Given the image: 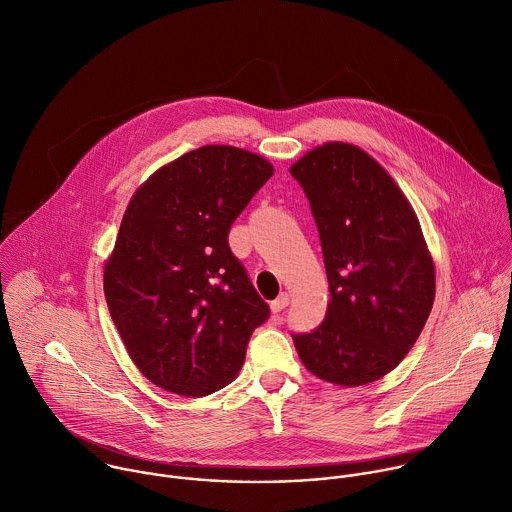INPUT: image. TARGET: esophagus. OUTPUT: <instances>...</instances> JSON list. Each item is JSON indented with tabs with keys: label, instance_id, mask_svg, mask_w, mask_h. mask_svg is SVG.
Returning <instances> with one entry per match:
<instances>
[{
	"label": "esophagus",
	"instance_id": "obj_1",
	"mask_svg": "<svg viewBox=\"0 0 512 512\" xmlns=\"http://www.w3.org/2000/svg\"><path fill=\"white\" fill-rule=\"evenodd\" d=\"M287 305H289V295H287V293H281L275 301H271V311H273V313H281Z\"/></svg>",
	"mask_w": 512,
	"mask_h": 512
}]
</instances>
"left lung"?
I'll use <instances>...</instances> for the list:
<instances>
[{"instance_id": "left-lung-1", "label": "left lung", "mask_w": 512, "mask_h": 512, "mask_svg": "<svg viewBox=\"0 0 512 512\" xmlns=\"http://www.w3.org/2000/svg\"><path fill=\"white\" fill-rule=\"evenodd\" d=\"M319 229L329 281L325 321L293 335L315 377L361 387L391 373L435 301V263L415 209L367 151L329 141L291 165Z\"/></svg>"}]
</instances>
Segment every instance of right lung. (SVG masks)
Here are the masks:
<instances>
[{"label":"right lung","mask_w":512,"mask_h":512,"mask_svg":"<svg viewBox=\"0 0 512 512\" xmlns=\"http://www.w3.org/2000/svg\"><path fill=\"white\" fill-rule=\"evenodd\" d=\"M273 171L257 153L203 145L133 193L103 291L131 361L153 385L205 397L237 377L269 307L227 237Z\"/></svg>","instance_id":"obj_1"}]
</instances>
